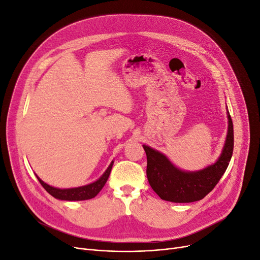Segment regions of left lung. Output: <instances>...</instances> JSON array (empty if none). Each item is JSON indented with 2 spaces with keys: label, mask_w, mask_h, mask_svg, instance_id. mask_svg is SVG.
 Here are the masks:
<instances>
[{
  "label": "left lung",
  "mask_w": 260,
  "mask_h": 260,
  "mask_svg": "<svg viewBox=\"0 0 260 260\" xmlns=\"http://www.w3.org/2000/svg\"><path fill=\"white\" fill-rule=\"evenodd\" d=\"M228 133L221 154L213 165L200 171L187 172L175 167L170 159L156 149L143 145L147 158L146 176L149 185L163 200L194 202L206 197L220 180L234 148V129L226 106Z\"/></svg>",
  "instance_id": "left-lung-1"
}]
</instances>
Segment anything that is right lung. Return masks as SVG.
Segmentation results:
<instances>
[{"label": "right lung", "mask_w": 260, "mask_h": 260, "mask_svg": "<svg viewBox=\"0 0 260 260\" xmlns=\"http://www.w3.org/2000/svg\"><path fill=\"white\" fill-rule=\"evenodd\" d=\"M114 165V161L111 162V165L106 169V171L103 173V175L100 177L98 180L94 182H91L89 184L79 186V187H72V188H58L53 187L47 183H45L42 179H40L37 176L38 180L42 186L47 190V192L56 199L60 200H67V201H79V200H87L91 199L94 196H97L98 193L102 189V187L105 185L109 174H111L112 168Z\"/></svg>", "instance_id": "1"}]
</instances>
